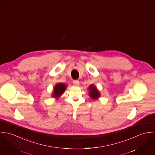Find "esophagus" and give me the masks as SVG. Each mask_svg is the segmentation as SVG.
<instances>
[{
  "label": "esophagus",
  "instance_id": "obj_1",
  "mask_svg": "<svg viewBox=\"0 0 155 155\" xmlns=\"http://www.w3.org/2000/svg\"><path fill=\"white\" fill-rule=\"evenodd\" d=\"M73 83L75 85V86H78L80 84V82L78 80H74Z\"/></svg>",
  "mask_w": 155,
  "mask_h": 155
}]
</instances>
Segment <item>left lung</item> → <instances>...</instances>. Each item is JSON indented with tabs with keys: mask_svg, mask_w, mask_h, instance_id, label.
<instances>
[{
	"mask_svg": "<svg viewBox=\"0 0 155 155\" xmlns=\"http://www.w3.org/2000/svg\"><path fill=\"white\" fill-rule=\"evenodd\" d=\"M88 90H89V93H88L89 96L92 99L96 100L97 99H98L100 97L101 94H100L99 91L97 90L96 87L94 86L93 84H91L89 86Z\"/></svg>",
	"mask_w": 155,
	"mask_h": 155,
	"instance_id": "left-lung-1",
	"label": "left lung"
}]
</instances>
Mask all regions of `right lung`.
I'll use <instances>...</instances> for the list:
<instances>
[{"label": "right lung", "instance_id": "right-lung-1", "mask_svg": "<svg viewBox=\"0 0 155 155\" xmlns=\"http://www.w3.org/2000/svg\"><path fill=\"white\" fill-rule=\"evenodd\" d=\"M67 86L63 83H58L54 87L53 93L52 94V96L54 98H58L62 95L66 89Z\"/></svg>", "mask_w": 155, "mask_h": 155}]
</instances>
